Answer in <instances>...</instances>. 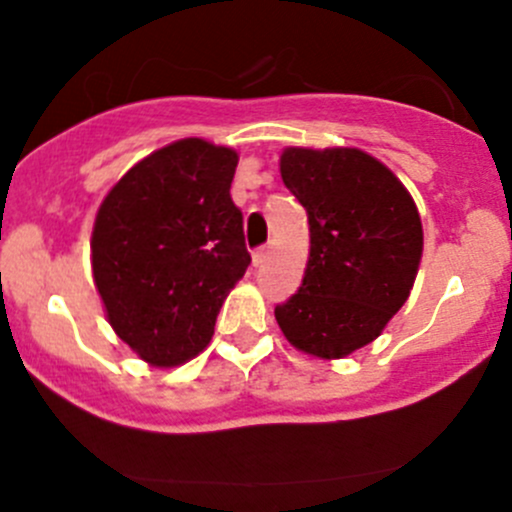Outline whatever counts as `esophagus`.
Here are the masks:
<instances>
[{"mask_svg":"<svg viewBox=\"0 0 512 512\" xmlns=\"http://www.w3.org/2000/svg\"><path fill=\"white\" fill-rule=\"evenodd\" d=\"M267 257H270V247H257V250L252 252V265H255V267L265 265Z\"/></svg>","mask_w":512,"mask_h":512,"instance_id":"1","label":"esophagus"}]
</instances>
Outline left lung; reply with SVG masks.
<instances>
[{
	"mask_svg": "<svg viewBox=\"0 0 512 512\" xmlns=\"http://www.w3.org/2000/svg\"><path fill=\"white\" fill-rule=\"evenodd\" d=\"M280 173L307 210L309 262L275 319L299 352L342 359L374 342L409 299L421 218L401 180L356 148H287Z\"/></svg>",
	"mask_w": 512,
	"mask_h": 512,
	"instance_id": "1",
	"label": "left lung"
}]
</instances>
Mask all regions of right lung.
Wrapping results in <instances>:
<instances>
[{"label": "right lung", "mask_w": 512, "mask_h": 512, "mask_svg": "<svg viewBox=\"0 0 512 512\" xmlns=\"http://www.w3.org/2000/svg\"><path fill=\"white\" fill-rule=\"evenodd\" d=\"M235 168V151L185 138L133 165L98 208L96 289L111 327L148 364L203 352L250 265L230 198Z\"/></svg>", "instance_id": "1"}]
</instances>
